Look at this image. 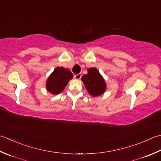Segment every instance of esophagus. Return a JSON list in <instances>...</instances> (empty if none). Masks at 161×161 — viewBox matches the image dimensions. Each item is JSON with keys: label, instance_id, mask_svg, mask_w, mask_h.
<instances>
[{"label": "esophagus", "instance_id": "esophagus-1", "mask_svg": "<svg viewBox=\"0 0 161 161\" xmlns=\"http://www.w3.org/2000/svg\"><path fill=\"white\" fill-rule=\"evenodd\" d=\"M81 76H82V75L80 74H76V75H74V78L75 79H76V80H80V78H81Z\"/></svg>", "mask_w": 161, "mask_h": 161}]
</instances>
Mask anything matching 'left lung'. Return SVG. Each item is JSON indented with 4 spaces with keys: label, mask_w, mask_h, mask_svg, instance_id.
Wrapping results in <instances>:
<instances>
[{
    "label": "left lung",
    "mask_w": 161,
    "mask_h": 161,
    "mask_svg": "<svg viewBox=\"0 0 161 161\" xmlns=\"http://www.w3.org/2000/svg\"><path fill=\"white\" fill-rule=\"evenodd\" d=\"M81 80L88 92L93 97L99 96L106 90V82L96 68L88 69L87 74L83 75Z\"/></svg>",
    "instance_id": "obj_1"
}]
</instances>
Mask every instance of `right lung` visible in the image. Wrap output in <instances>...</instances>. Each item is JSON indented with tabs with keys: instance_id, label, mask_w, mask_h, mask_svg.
Returning <instances> with one entry per match:
<instances>
[{
	"instance_id": "obj_1",
	"label": "right lung",
	"mask_w": 161,
	"mask_h": 161,
	"mask_svg": "<svg viewBox=\"0 0 161 161\" xmlns=\"http://www.w3.org/2000/svg\"><path fill=\"white\" fill-rule=\"evenodd\" d=\"M72 78L73 74L69 69L63 67H56L48 78L46 87L51 94H60L64 90Z\"/></svg>"
}]
</instances>
